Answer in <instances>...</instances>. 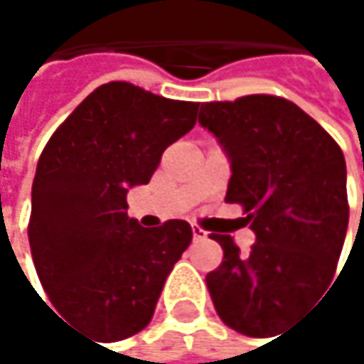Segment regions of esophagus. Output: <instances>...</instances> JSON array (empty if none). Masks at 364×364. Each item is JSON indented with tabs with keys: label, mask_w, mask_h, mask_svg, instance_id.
Instances as JSON below:
<instances>
[{
	"label": "esophagus",
	"mask_w": 364,
	"mask_h": 364,
	"mask_svg": "<svg viewBox=\"0 0 364 364\" xmlns=\"http://www.w3.org/2000/svg\"><path fill=\"white\" fill-rule=\"evenodd\" d=\"M191 234H193V240H196V242H200V240H206V238H208V234H206L202 228H198V225H191Z\"/></svg>",
	"instance_id": "1"
}]
</instances>
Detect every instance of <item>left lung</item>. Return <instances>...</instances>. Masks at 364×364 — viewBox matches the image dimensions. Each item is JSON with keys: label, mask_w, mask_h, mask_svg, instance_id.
I'll return each instance as SVG.
<instances>
[{"label": "left lung", "mask_w": 364, "mask_h": 364, "mask_svg": "<svg viewBox=\"0 0 364 364\" xmlns=\"http://www.w3.org/2000/svg\"><path fill=\"white\" fill-rule=\"evenodd\" d=\"M198 122L230 160L225 202L245 206L255 232L247 255L213 234L223 261L206 287L228 327L263 337L333 280L350 215L346 160L316 119L280 97L204 103Z\"/></svg>", "instance_id": "8db88e82"}]
</instances>
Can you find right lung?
<instances>
[{
	"instance_id": "add662e5",
	"label": "right lung",
	"mask_w": 364,
	"mask_h": 364,
	"mask_svg": "<svg viewBox=\"0 0 364 364\" xmlns=\"http://www.w3.org/2000/svg\"><path fill=\"white\" fill-rule=\"evenodd\" d=\"M198 107L128 82L103 84L41 151L29 221L37 276L54 308L97 341L126 339L151 321L191 242L181 219L141 228L126 196L149 183L164 149L193 128Z\"/></svg>"
}]
</instances>
